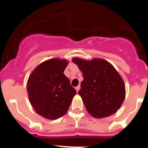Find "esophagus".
<instances>
[{
    "label": "esophagus",
    "mask_w": 148,
    "mask_h": 148,
    "mask_svg": "<svg viewBox=\"0 0 148 148\" xmlns=\"http://www.w3.org/2000/svg\"><path fill=\"white\" fill-rule=\"evenodd\" d=\"M75 89H76V92H78L79 90V89H80V86H76V87L75 88Z\"/></svg>",
    "instance_id": "1"
}]
</instances>
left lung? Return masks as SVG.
I'll return each instance as SVG.
<instances>
[{
  "label": "left lung",
  "mask_w": 148,
  "mask_h": 148,
  "mask_svg": "<svg viewBox=\"0 0 148 148\" xmlns=\"http://www.w3.org/2000/svg\"><path fill=\"white\" fill-rule=\"evenodd\" d=\"M72 61L82 72L84 80L78 94L88 113L99 119L116 113L125 99V86L114 67L101 58H74Z\"/></svg>",
  "instance_id": "8db88e82"
}]
</instances>
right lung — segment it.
Returning a JSON list of instances; mask_svg holds the SVG:
<instances>
[{
  "label": "right lung",
  "instance_id": "1",
  "mask_svg": "<svg viewBox=\"0 0 148 148\" xmlns=\"http://www.w3.org/2000/svg\"><path fill=\"white\" fill-rule=\"evenodd\" d=\"M69 63L65 59L53 58L42 62L33 71L27 91L30 104L37 114L56 120L68 111L76 91L64 71Z\"/></svg>",
  "mask_w": 148,
  "mask_h": 148
}]
</instances>
